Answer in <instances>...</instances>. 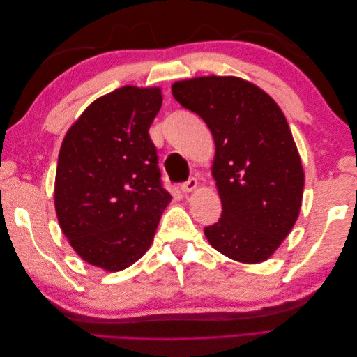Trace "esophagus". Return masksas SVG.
Wrapping results in <instances>:
<instances>
[{
  "mask_svg": "<svg viewBox=\"0 0 357 357\" xmlns=\"http://www.w3.org/2000/svg\"><path fill=\"white\" fill-rule=\"evenodd\" d=\"M197 186H198V180H197L195 177H190L188 181L181 183V185H180V189H181L183 192H185V193H188V192L195 190V189H197Z\"/></svg>",
  "mask_w": 357,
  "mask_h": 357,
  "instance_id": "34e87169",
  "label": "esophagus"
}]
</instances>
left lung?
Masks as SVG:
<instances>
[{"label": "left lung", "instance_id": "left-lung-1", "mask_svg": "<svg viewBox=\"0 0 357 357\" xmlns=\"http://www.w3.org/2000/svg\"><path fill=\"white\" fill-rule=\"evenodd\" d=\"M172 96L207 123L215 155L211 174L222 201L210 244L234 261L271 256L298 219L304 169L289 123L275 101L238 77L176 82Z\"/></svg>", "mask_w": 357, "mask_h": 357}]
</instances>
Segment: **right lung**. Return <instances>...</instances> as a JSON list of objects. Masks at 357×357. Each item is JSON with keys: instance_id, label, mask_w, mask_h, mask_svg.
Listing matches in <instances>:
<instances>
[{"instance_id": "obj_1", "label": "right lung", "mask_w": 357, "mask_h": 357, "mask_svg": "<svg viewBox=\"0 0 357 357\" xmlns=\"http://www.w3.org/2000/svg\"><path fill=\"white\" fill-rule=\"evenodd\" d=\"M159 88L123 86L93 101L63 138L55 178L62 232L83 261L121 271L153 241L171 195L149 135Z\"/></svg>"}]
</instances>
